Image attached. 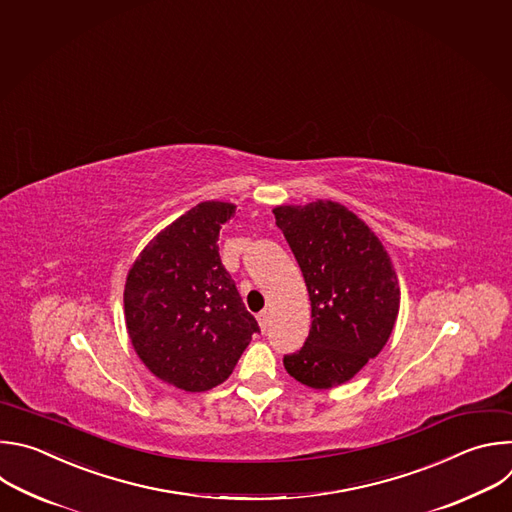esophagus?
<instances>
[{"mask_svg": "<svg viewBox=\"0 0 512 512\" xmlns=\"http://www.w3.org/2000/svg\"><path fill=\"white\" fill-rule=\"evenodd\" d=\"M258 325H260V329H262V331H266V329H268V325H270V315H268L266 311L258 313Z\"/></svg>", "mask_w": 512, "mask_h": 512, "instance_id": "1", "label": "esophagus"}]
</instances>
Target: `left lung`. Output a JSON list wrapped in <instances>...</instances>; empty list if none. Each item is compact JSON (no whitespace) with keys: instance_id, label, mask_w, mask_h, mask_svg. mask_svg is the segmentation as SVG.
Wrapping results in <instances>:
<instances>
[{"instance_id":"obj_1","label":"left lung","mask_w":512,"mask_h":512,"mask_svg":"<svg viewBox=\"0 0 512 512\" xmlns=\"http://www.w3.org/2000/svg\"><path fill=\"white\" fill-rule=\"evenodd\" d=\"M309 288L313 323L304 347L284 357L313 389L353 379L385 347L399 313L393 264L369 226L331 199L272 210Z\"/></svg>"}]
</instances>
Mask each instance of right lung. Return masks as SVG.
<instances>
[{
    "mask_svg": "<svg viewBox=\"0 0 512 512\" xmlns=\"http://www.w3.org/2000/svg\"><path fill=\"white\" fill-rule=\"evenodd\" d=\"M234 216V203H197L143 248L127 274L131 345L155 377L183 391L224 383L260 331L220 260V230Z\"/></svg>",
    "mask_w": 512,
    "mask_h": 512,
    "instance_id": "1",
    "label": "right lung"
}]
</instances>
